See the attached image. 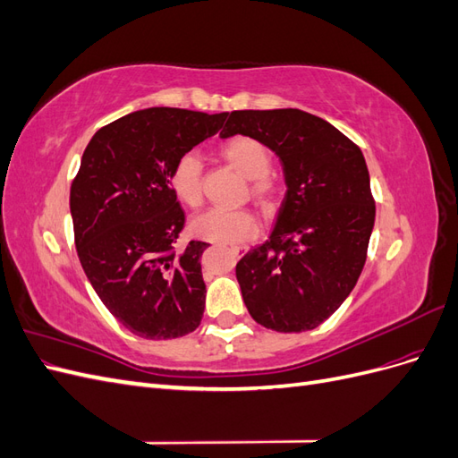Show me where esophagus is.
<instances>
[{
    "mask_svg": "<svg viewBox=\"0 0 458 458\" xmlns=\"http://www.w3.org/2000/svg\"><path fill=\"white\" fill-rule=\"evenodd\" d=\"M231 252L239 258V256H242L246 252V248L244 246H231Z\"/></svg>",
    "mask_w": 458,
    "mask_h": 458,
    "instance_id": "34e87169",
    "label": "esophagus"
}]
</instances>
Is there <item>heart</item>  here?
<instances>
[{
    "mask_svg": "<svg viewBox=\"0 0 458 458\" xmlns=\"http://www.w3.org/2000/svg\"><path fill=\"white\" fill-rule=\"evenodd\" d=\"M224 157L234 170L248 179V191L266 210H273L281 199L279 179L269 174L271 155L267 147L254 137L234 135L221 147ZM170 187L179 202L197 208L202 202V165L195 152L179 157L170 170ZM192 233L199 239L219 244H234L252 239L258 221L248 210H221L214 208L192 219Z\"/></svg>",
    "mask_w": 458,
    "mask_h": 458,
    "instance_id": "obj_1",
    "label": "heart"
}]
</instances>
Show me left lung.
Masks as SVG:
<instances>
[{
    "mask_svg": "<svg viewBox=\"0 0 458 458\" xmlns=\"http://www.w3.org/2000/svg\"><path fill=\"white\" fill-rule=\"evenodd\" d=\"M237 133L281 158L288 187L269 241L237 263L242 300L266 328L311 330L342 306L365 266L377 206L363 152L298 108L233 110L219 135Z\"/></svg>",
    "mask_w": 458,
    "mask_h": 458,
    "instance_id": "left-lung-1",
    "label": "left lung"
}]
</instances>
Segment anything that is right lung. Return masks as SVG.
Segmentation results:
<instances>
[{"label": "right lung", "mask_w": 458, "mask_h": 458, "mask_svg": "<svg viewBox=\"0 0 458 458\" xmlns=\"http://www.w3.org/2000/svg\"><path fill=\"white\" fill-rule=\"evenodd\" d=\"M225 118L168 106L137 110L97 131L81 157L71 187L78 258L105 308L141 338L172 340L200 325V256L210 244L175 248L185 214L170 170Z\"/></svg>", "instance_id": "add662e5"}]
</instances>
